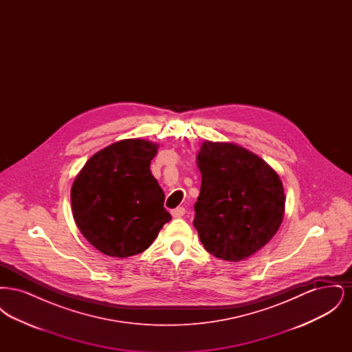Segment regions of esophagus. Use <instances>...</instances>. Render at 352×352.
Instances as JSON below:
<instances>
[{
	"instance_id": "1",
	"label": "esophagus",
	"mask_w": 352,
	"mask_h": 352,
	"mask_svg": "<svg viewBox=\"0 0 352 352\" xmlns=\"http://www.w3.org/2000/svg\"><path fill=\"white\" fill-rule=\"evenodd\" d=\"M184 212H186V210H184V207H177V208L171 210V215H173V218L175 219L182 218Z\"/></svg>"
}]
</instances>
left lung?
I'll list each match as a JSON object with an SVG mask.
<instances>
[{
	"mask_svg": "<svg viewBox=\"0 0 352 352\" xmlns=\"http://www.w3.org/2000/svg\"><path fill=\"white\" fill-rule=\"evenodd\" d=\"M201 194L194 206L204 250L239 263L267 245L285 214L284 186L263 158L232 142L204 141L197 155Z\"/></svg>",
	"mask_w": 352,
	"mask_h": 352,
	"instance_id": "obj_1",
	"label": "left lung"
}]
</instances>
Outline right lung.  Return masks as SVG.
I'll list each match as a JSON object with an SVG mask.
<instances>
[{
    "mask_svg": "<svg viewBox=\"0 0 352 352\" xmlns=\"http://www.w3.org/2000/svg\"><path fill=\"white\" fill-rule=\"evenodd\" d=\"M160 145L126 138L95 153L71 187L72 214L101 253L129 257L148 250L171 220L165 194L151 171Z\"/></svg>",
    "mask_w": 352,
    "mask_h": 352,
    "instance_id": "1",
    "label": "right lung"
}]
</instances>
